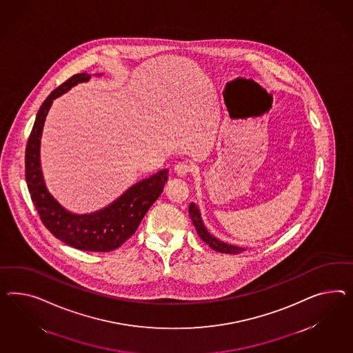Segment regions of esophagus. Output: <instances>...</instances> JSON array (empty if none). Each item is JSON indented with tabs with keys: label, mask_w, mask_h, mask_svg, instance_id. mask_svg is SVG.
Listing matches in <instances>:
<instances>
[{
	"label": "esophagus",
	"mask_w": 353,
	"mask_h": 353,
	"mask_svg": "<svg viewBox=\"0 0 353 353\" xmlns=\"http://www.w3.org/2000/svg\"><path fill=\"white\" fill-rule=\"evenodd\" d=\"M174 174L177 176V177H185V176H188L191 171H192V168H191V165H189L188 163H179L176 167H174Z\"/></svg>",
	"instance_id": "1"
}]
</instances>
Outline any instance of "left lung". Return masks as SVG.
Instances as JSON below:
<instances>
[{"label":"left lung","instance_id":"1","mask_svg":"<svg viewBox=\"0 0 353 353\" xmlns=\"http://www.w3.org/2000/svg\"><path fill=\"white\" fill-rule=\"evenodd\" d=\"M189 214H190V219L192 221V223H194V226H195V229L198 231V235L201 236V240L204 243H207L210 245V248L214 249L217 252H221V253H228V254H238V253H241L243 250H245V249L239 248V247H235V245L226 244V243L221 241L219 239L212 236L210 232H208V230L205 229V226H204V223L201 221V212H199L198 207L194 203H191L190 207H189Z\"/></svg>","mask_w":353,"mask_h":353}]
</instances>
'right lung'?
<instances>
[{
    "label": "right lung",
    "instance_id": "add662e5",
    "mask_svg": "<svg viewBox=\"0 0 353 353\" xmlns=\"http://www.w3.org/2000/svg\"><path fill=\"white\" fill-rule=\"evenodd\" d=\"M90 74L78 73L54 90L41 105L26 148V181L32 201L46 229L67 245L88 252H110L131 238L168 180L167 170L137 182L104 210L78 216L64 210L48 192L39 165V140L52 100Z\"/></svg>",
    "mask_w": 353,
    "mask_h": 353
}]
</instances>
